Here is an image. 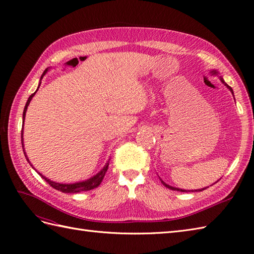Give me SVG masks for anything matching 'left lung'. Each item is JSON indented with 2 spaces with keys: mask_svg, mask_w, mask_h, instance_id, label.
Returning <instances> with one entry per match:
<instances>
[{
  "mask_svg": "<svg viewBox=\"0 0 254 254\" xmlns=\"http://www.w3.org/2000/svg\"><path fill=\"white\" fill-rule=\"evenodd\" d=\"M212 72H213V74H216V72H215V71H212ZM221 81L225 83V81H224V80H222V79H221ZM225 84H226V86H227V87H228V88L230 89V91H231V92H232V93H233V90H232V88H231V87H230V86H228V84H227V83H225ZM162 183H163V186H165L166 188H168V189H171V190H179V191H187V190H180V189H177V188H173V187H170V186H167V184H166L165 182H163V181H162ZM204 190V189H202V190Z\"/></svg>",
  "mask_w": 254,
  "mask_h": 254,
  "instance_id": "left-lung-1",
  "label": "left lung"
}]
</instances>
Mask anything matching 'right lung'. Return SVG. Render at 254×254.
Returning a JSON list of instances; mask_svg holds the SVG:
<instances>
[{
	"label": "right lung",
	"instance_id": "obj_1",
	"mask_svg": "<svg viewBox=\"0 0 254 254\" xmlns=\"http://www.w3.org/2000/svg\"><path fill=\"white\" fill-rule=\"evenodd\" d=\"M47 71H48V68L43 72V74H42V76H41V78L43 77V75H44L45 73H47ZM37 91H38V90H37ZM37 91H36V92H37ZM36 92H35V93H36ZM35 93H33L32 95H30V96L28 97V101L26 102V105H25V107H24V111H23V124H24V118H25V112H26V109H27V106L29 105L30 101H32V98H33V96L35 95ZM21 141H22V148H23V151H24L25 158H26V160L28 161L27 156H26V152H25V150H24V146H23V128H22V130H21ZM28 162H29V161H28ZM29 164H30V162H29ZM30 165H32V164H30ZM108 165H109V164L107 163L101 172H99L97 175H95L94 177H92V178H90L89 180L82 181V182H77V183H74V184L56 183V182L51 181V180L48 179V178H45V177L42 176L40 173H39V175L42 177V178H43L45 181H47V182L50 184V186H51L52 188L56 189V190H60V191H63V193H78V191L90 190H93V189L97 188V187L99 186V184H101V182L103 181V179H104L105 174H106L107 170H108Z\"/></svg>",
	"mask_w": 254,
	"mask_h": 254
}]
</instances>
